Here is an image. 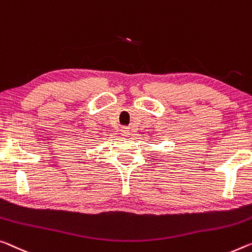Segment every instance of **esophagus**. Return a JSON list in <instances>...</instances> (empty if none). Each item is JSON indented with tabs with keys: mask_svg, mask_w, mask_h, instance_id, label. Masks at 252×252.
Instances as JSON below:
<instances>
[{
	"mask_svg": "<svg viewBox=\"0 0 252 252\" xmlns=\"http://www.w3.org/2000/svg\"><path fill=\"white\" fill-rule=\"evenodd\" d=\"M123 134H125V136H129V134H130V130L129 129H127V127H123Z\"/></svg>",
	"mask_w": 252,
	"mask_h": 252,
	"instance_id": "esophagus-1",
	"label": "esophagus"
}]
</instances>
